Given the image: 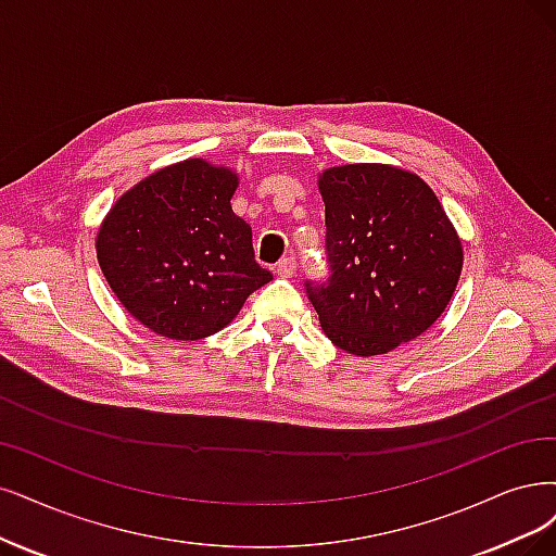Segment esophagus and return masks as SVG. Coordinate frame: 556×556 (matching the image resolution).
<instances>
[{
    "label": "esophagus",
    "mask_w": 556,
    "mask_h": 556,
    "mask_svg": "<svg viewBox=\"0 0 556 556\" xmlns=\"http://www.w3.org/2000/svg\"><path fill=\"white\" fill-rule=\"evenodd\" d=\"M295 270H298V261H295L293 256L281 258L279 265H277V275H279V277H293Z\"/></svg>",
    "instance_id": "obj_1"
}]
</instances>
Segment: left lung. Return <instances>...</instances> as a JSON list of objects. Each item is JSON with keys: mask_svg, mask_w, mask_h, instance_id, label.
I'll use <instances>...</instances> for the list:
<instances>
[{"mask_svg": "<svg viewBox=\"0 0 556 556\" xmlns=\"http://www.w3.org/2000/svg\"><path fill=\"white\" fill-rule=\"evenodd\" d=\"M327 277L304 291L337 348L384 355L433 325L456 291L463 247L442 203L409 172L387 164L327 169Z\"/></svg>", "mask_w": 556, "mask_h": 556, "instance_id": "left-lung-1", "label": "left lung"}]
</instances>
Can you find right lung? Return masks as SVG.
I'll return each instance as SVG.
<instances>
[{"instance_id":"1","label":"right lung","mask_w":556,"mask_h":556,"mask_svg":"<svg viewBox=\"0 0 556 556\" xmlns=\"http://www.w3.org/2000/svg\"><path fill=\"white\" fill-rule=\"evenodd\" d=\"M236 188L229 169L185 160L135 185L102 222L100 270L155 334L211 337L273 279L254 258L252 226L231 211Z\"/></svg>"}]
</instances>
